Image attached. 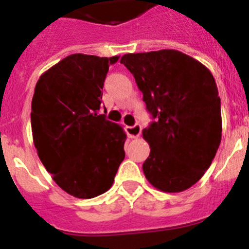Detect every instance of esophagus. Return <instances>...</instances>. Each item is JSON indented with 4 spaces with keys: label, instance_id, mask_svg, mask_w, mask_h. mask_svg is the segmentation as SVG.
<instances>
[{
    "label": "esophagus",
    "instance_id": "esophagus-1",
    "mask_svg": "<svg viewBox=\"0 0 249 249\" xmlns=\"http://www.w3.org/2000/svg\"><path fill=\"white\" fill-rule=\"evenodd\" d=\"M127 135L129 138H137L141 136V132H142V127L140 124H135V126H129L126 128Z\"/></svg>",
    "mask_w": 249,
    "mask_h": 249
}]
</instances>
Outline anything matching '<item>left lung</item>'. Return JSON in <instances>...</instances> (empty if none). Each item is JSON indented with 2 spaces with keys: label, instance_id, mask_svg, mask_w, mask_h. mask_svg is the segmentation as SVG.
Returning <instances> with one entry per match:
<instances>
[{
  "label": "left lung",
  "instance_id": "1",
  "mask_svg": "<svg viewBox=\"0 0 249 249\" xmlns=\"http://www.w3.org/2000/svg\"><path fill=\"white\" fill-rule=\"evenodd\" d=\"M121 63L156 118L142 131L151 148L142 166L147 181L162 192L188 190L210 168L221 143V100L212 73L177 50L127 53Z\"/></svg>",
  "mask_w": 249,
  "mask_h": 249
}]
</instances>
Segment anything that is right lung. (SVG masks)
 <instances>
[{
    "instance_id": "right-lung-1",
    "label": "right lung",
    "mask_w": 249,
    "mask_h": 249,
    "mask_svg": "<svg viewBox=\"0 0 249 249\" xmlns=\"http://www.w3.org/2000/svg\"><path fill=\"white\" fill-rule=\"evenodd\" d=\"M118 58L71 54L43 72L35 87L31 127L37 155L76 198L107 192L124 160L126 132L98 114L106 74Z\"/></svg>"
}]
</instances>
